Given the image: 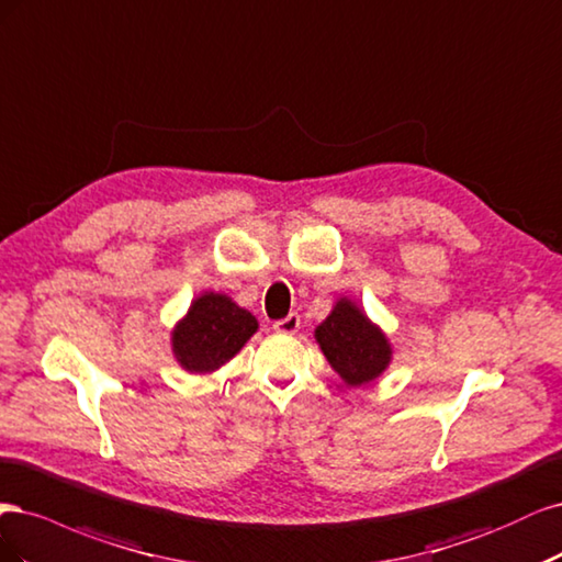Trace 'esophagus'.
<instances>
[{
    "instance_id": "esophagus-1",
    "label": "esophagus",
    "mask_w": 562,
    "mask_h": 562,
    "mask_svg": "<svg viewBox=\"0 0 562 562\" xmlns=\"http://www.w3.org/2000/svg\"><path fill=\"white\" fill-rule=\"evenodd\" d=\"M299 327H301V315L299 313H289L286 317H282L273 324V329L280 331V334H294V331H299Z\"/></svg>"
}]
</instances>
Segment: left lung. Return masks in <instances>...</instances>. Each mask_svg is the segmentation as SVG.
<instances>
[{"mask_svg": "<svg viewBox=\"0 0 562 562\" xmlns=\"http://www.w3.org/2000/svg\"><path fill=\"white\" fill-rule=\"evenodd\" d=\"M315 338L348 385L369 383L390 364L392 352L385 336L346 299L338 301L334 313L319 324Z\"/></svg>", "mask_w": 562, "mask_h": 562, "instance_id": "8db88e82", "label": "left lung"}]
</instances>
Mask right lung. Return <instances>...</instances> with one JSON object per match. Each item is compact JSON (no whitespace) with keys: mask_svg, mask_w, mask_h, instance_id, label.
<instances>
[{"mask_svg":"<svg viewBox=\"0 0 562 562\" xmlns=\"http://www.w3.org/2000/svg\"><path fill=\"white\" fill-rule=\"evenodd\" d=\"M257 327L255 315L243 311L228 296L203 294L179 322L172 334V348L187 371L210 373L238 352Z\"/></svg>","mask_w":562,"mask_h":562,"instance_id":"1","label":"right lung"}]
</instances>
